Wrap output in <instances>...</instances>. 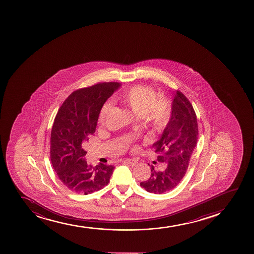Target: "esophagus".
Wrapping results in <instances>:
<instances>
[{
	"label": "esophagus",
	"instance_id": "esophagus-1",
	"mask_svg": "<svg viewBox=\"0 0 254 254\" xmlns=\"http://www.w3.org/2000/svg\"><path fill=\"white\" fill-rule=\"evenodd\" d=\"M123 162L131 165V166H135L137 164V161L136 160H132V159H127V160H123Z\"/></svg>",
	"mask_w": 254,
	"mask_h": 254
}]
</instances>
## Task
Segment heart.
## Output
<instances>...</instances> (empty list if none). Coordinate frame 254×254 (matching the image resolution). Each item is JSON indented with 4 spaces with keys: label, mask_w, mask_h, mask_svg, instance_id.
I'll return each instance as SVG.
<instances>
[{
    "label": "heart",
    "mask_w": 254,
    "mask_h": 254,
    "mask_svg": "<svg viewBox=\"0 0 254 254\" xmlns=\"http://www.w3.org/2000/svg\"><path fill=\"white\" fill-rule=\"evenodd\" d=\"M116 100L127 108L138 115L152 129L157 132L164 131L171 121L172 106L166 97L157 98L156 92L151 87L144 85H135L125 88L116 95ZM111 105L106 102L100 108L98 121L101 125L106 123ZM133 137L126 135L121 138L124 145H130Z\"/></svg>",
    "instance_id": "obj_1"
}]
</instances>
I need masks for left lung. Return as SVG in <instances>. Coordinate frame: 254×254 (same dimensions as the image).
<instances>
[{"instance_id": "obj_1", "label": "left lung", "mask_w": 254, "mask_h": 254, "mask_svg": "<svg viewBox=\"0 0 254 254\" xmlns=\"http://www.w3.org/2000/svg\"><path fill=\"white\" fill-rule=\"evenodd\" d=\"M172 102L171 121L159 141L153 144L157 160L166 163L164 171L151 166V175L140 186L152 193L161 194L176 188L185 176L198 136L197 116L192 105L182 92Z\"/></svg>"}]
</instances>
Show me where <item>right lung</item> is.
I'll return each instance as SVG.
<instances>
[{"label":"right lung","mask_w":254,"mask_h":254,"mask_svg":"<svg viewBox=\"0 0 254 254\" xmlns=\"http://www.w3.org/2000/svg\"><path fill=\"white\" fill-rule=\"evenodd\" d=\"M120 86L106 82L79 88L66 98L55 117L51 160L61 183L75 193H92L110 182L114 166H88L83 146L95 132L101 106Z\"/></svg>","instance_id":"add662e5"}]
</instances>
